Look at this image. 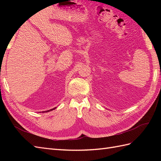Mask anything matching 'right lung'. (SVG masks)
Instances as JSON below:
<instances>
[{
  "label": "right lung",
  "mask_w": 161,
  "mask_h": 161,
  "mask_svg": "<svg viewBox=\"0 0 161 161\" xmlns=\"http://www.w3.org/2000/svg\"><path fill=\"white\" fill-rule=\"evenodd\" d=\"M57 107H54V108H52V109H50V110H47V111H42V113H46V112H49V111H53V110H54V109H55Z\"/></svg>",
  "instance_id": "add662e5"
}]
</instances>
